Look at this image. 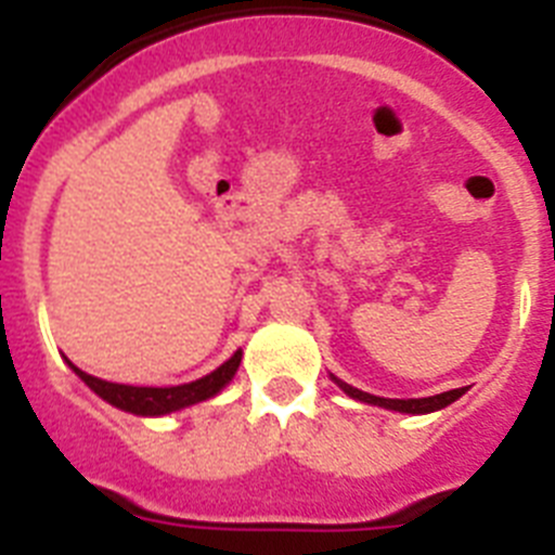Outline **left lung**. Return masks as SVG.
I'll return each mask as SVG.
<instances>
[{
    "label": "left lung",
    "instance_id": "left-lung-1",
    "mask_svg": "<svg viewBox=\"0 0 555 555\" xmlns=\"http://www.w3.org/2000/svg\"><path fill=\"white\" fill-rule=\"evenodd\" d=\"M341 389L347 391L350 397H356V400H361V403H372V405H380V409H391V411H403V414H430V411H439L444 409V405L455 403L461 395L467 389H450V391H442V395H434V397H420V400H389V397H375V395H366V391L361 389H352V386L341 384V380H336Z\"/></svg>",
    "mask_w": 555,
    "mask_h": 555
}]
</instances>
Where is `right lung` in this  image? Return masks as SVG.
Instances as JSON below:
<instances>
[{"instance_id": "add662e5", "label": "right lung", "mask_w": 555, "mask_h": 555, "mask_svg": "<svg viewBox=\"0 0 555 555\" xmlns=\"http://www.w3.org/2000/svg\"><path fill=\"white\" fill-rule=\"evenodd\" d=\"M238 364H242V350H235L233 356L219 366V370L199 377V380H194V384L155 389V386H125V384H111V380H100V377L77 370V366L68 361V366H72V370H75L77 375H80L82 380H86V384L102 397V400H107V403L116 405V409L130 411V414H139V416H160V414H169V411L185 409V405L203 403V400L217 395L222 386L230 384V377L235 375Z\"/></svg>"}]
</instances>
